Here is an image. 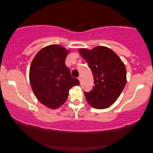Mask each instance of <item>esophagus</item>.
Wrapping results in <instances>:
<instances>
[{"label":"esophagus","instance_id":"obj_1","mask_svg":"<svg viewBox=\"0 0 153 153\" xmlns=\"http://www.w3.org/2000/svg\"><path fill=\"white\" fill-rule=\"evenodd\" d=\"M78 79L79 80V81H80V82H81V76H79Z\"/></svg>","mask_w":153,"mask_h":153}]
</instances>
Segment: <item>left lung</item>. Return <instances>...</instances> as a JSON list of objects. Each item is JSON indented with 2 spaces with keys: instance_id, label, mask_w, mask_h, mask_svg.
I'll list each match as a JSON object with an SVG mask.
<instances>
[{
  "instance_id": "1",
  "label": "left lung",
  "mask_w": 153,
  "mask_h": 153,
  "mask_svg": "<svg viewBox=\"0 0 153 153\" xmlns=\"http://www.w3.org/2000/svg\"><path fill=\"white\" fill-rule=\"evenodd\" d=\"M93 72L94 85L91 92L84 93L93 108L103 109L116 101L127 82L126 69L118 55L106 47L98 46L91 50H79Z\"/></svg>"
}]
</instances>
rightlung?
<instances>
[{"label": "right lung", "instance_id": "1", "mask_svg": "<svg viewBox=\"0 0 153 153\" xmlns=\"http://www.w3.org/2000/svg\"><path fill=\"white\" fill-rule=\"evenodd\" d=\"M68 53L62 46L49 45L42 49L31 62L29 78L33 93L42 104L52 109L62 105L70 89L79 84L65 63Z\"/></svg>", "mask_w": 153, "mask_h": 153}]
</instances>
